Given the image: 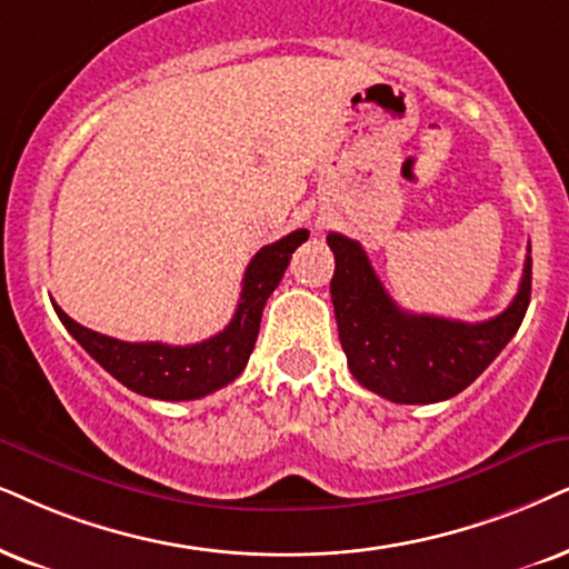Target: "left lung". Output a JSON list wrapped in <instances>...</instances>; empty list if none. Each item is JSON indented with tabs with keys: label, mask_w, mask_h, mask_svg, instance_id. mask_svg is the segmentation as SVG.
Instances as JSON below:
<instances>
[{
	"label": "left lung",
	"mask_w": 569,
	"mask_h": 569,
	"mask_svg": "<svg viewBox=\"0 0 569 569\" xmlns=\"http://www.w3.org/2000/svg\"><path fill=\"white\" fill-rule=\"evenodd\" d=\"M338 338L351 376L397 405H433L457 397L499 357L530 305V249L520 289L505 312L483 322L412 315L388 297L357 241L328 233Z\"/></svg>",
	"instance_id": "left-lung-1"
}]
</instances>
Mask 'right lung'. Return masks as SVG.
I'll return each mask as SVG.
<instances>
[{
    "label": "right lung",
    "mask_w": 569,
    "mask_h": 569,
    "mask_svg": "<svg viewBox=\"0 0 569 569\" xmlns=\"http://www.w3.org/2000/svg\"><path fill=\"white\" fill-rule=\"evenodd\" d=\"M307 236L309 231L299 228L257 251L243 272L241 299L233 320L218 336L191 343V347H170L160 341H118V338L78 326L57 305L54 312L70 330V336L131 391L162 401L201 399L231 383L247 368L257 333H260L264 301L289 268L293 249L305 243Z\"/></svg>",
    "instance_id": "obj_1"
}]
</instances>
